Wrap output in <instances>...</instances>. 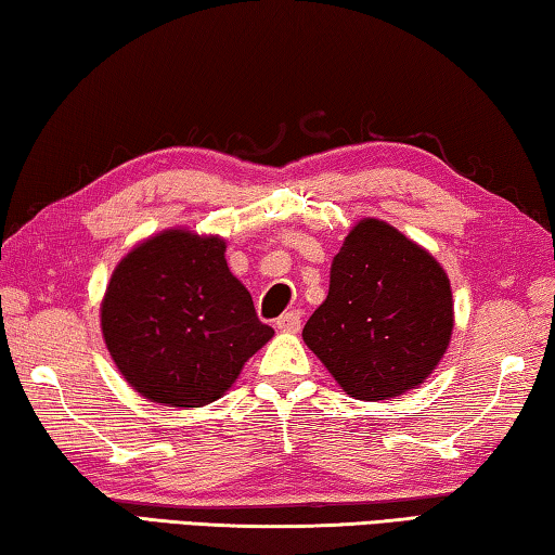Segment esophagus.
Masks as SVG:
<instances>
[{"label":"esophagus","instance_id":"obj_1","mask_svg":"<svg viewBox=\"0 0 555 555\" xmlns=\"http://www.w3.org/2000/svg\"><path fill=\"white\" fill-rule=\"evenodd\" d=\"M276 327L281 333H298L300 331V313L288 311L281 318H276Z\"/></svg>","mask_w":555,"mask_h":555}]
</instances>
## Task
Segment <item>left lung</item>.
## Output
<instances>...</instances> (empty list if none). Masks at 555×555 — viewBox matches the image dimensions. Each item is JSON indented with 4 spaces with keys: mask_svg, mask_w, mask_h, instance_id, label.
Listing matches in <instances>:
<instances>
[{
    "mask_svg": "<svg viewBox=\"0 0 555 555\" xmlns=\"http://www.w3.org/2000/svg\"><path fill=\"white\" fill-rule=\"evenodd\" d=\"M455 311L440 261L377 218H362L333 257L331 288L304 327L308 350L360 401L401 397L448 352Z\"/></svg>",
    "mask_w": 555,
    "mask_h": 555,
    "instance_id": "obj_1",
    "label": "left lung"
}]
</instances>
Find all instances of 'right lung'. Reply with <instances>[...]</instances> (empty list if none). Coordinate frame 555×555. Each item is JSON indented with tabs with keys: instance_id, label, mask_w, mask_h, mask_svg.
<instances>
[{
	"instance_id": "right-lung-1",
	"label": "right lung",
	"mask_w": 555,
	"mask_h": 555,
	"mask_svg": "<svg viewBox=\"0 0 555 555\" xmlns=\"http://www.w3.org/2000/svg\"><path fill=\"white\" fill-rule=\"evenodd\" d=\"M224 249L220 234L171 228L131 247L112 271L100 327L139 397L173 409L208 406L274 337Z\"/></svg>"
}]
</instances>
